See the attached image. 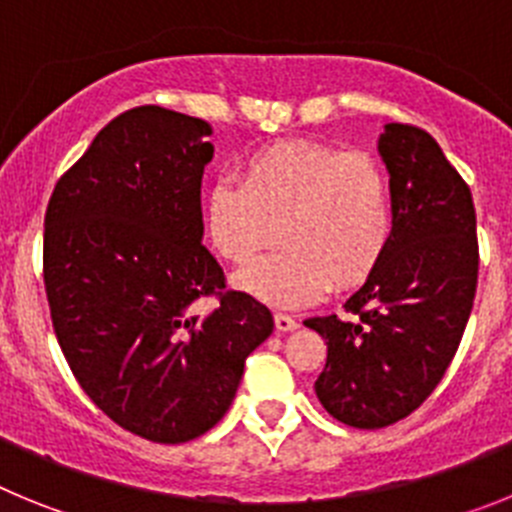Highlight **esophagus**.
Instances as JSON below:
<instances>
[{"mask_svg":"<svg viewBox=\"0 0 512 512\" xmlns=\"http://www.w3.org/2000/svg\"><path fill=\"white\" fill-rule=\"evenodd\" d=\"M274 323H277V328L284 330V333L297 328V320L292 318V315H287V312H277V315H274Z\"/></svg>","mask_w":512,"mask_h":512,"instance_id":"1","label":"esophagus"}]
</instances>
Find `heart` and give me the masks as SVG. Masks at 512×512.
I'll return each instance as SVG.
<instances>
[{"instance_id": "1", "label": "heart", "mask_w": 512, "mask_h": 512, "mask_svg": "<svg viewBox=\"0 0 512 512\" xmlns=\"http://www.w3.org/2000/svg\"><path fill=\"white\" fill-rule=\"evenodd\" d=\"M202 228L215 256L253 264L241 287L277 305H305L333 284L364 287L392 243L390 179L369 153L336 151L312 140H279L243 158L202 202Z\"/></svg>"}]
</instances>
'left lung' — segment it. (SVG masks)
<instances>
[{"label":"left lung","mask_w":512,"mask_h":512,"mask_svg":"<svg viewBox=\"0 0 512 512\" xmlns=\"http://www.w3.org/2000/svg\"><path fill=\"white\" fill-rule=\"evenodd\" d=\"M392 192V243L346 318L305 320L328 346L315 395L336 420L384 428L436 390L474 305L477 212L469 184L423 128L390 122L379 138Z\"/></svg>","instance_id":"left-lung-1"}]
</instances>
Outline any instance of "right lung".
<instances>
[{"label":"right lung","instance_id":"add662e5","mask_svg":"<svg viewBox=\"0 0 512 512\" xmlns=\"http://www.w3.org/2000/svg\"><path fill=\"white\" fill-rule=\"evenodd\" d=\"M200 117L143 104L110 120L56 182L43 230L53 333L89 400L120 428L184 443L223 418L274 328L202 246L212 158ZM202 299L216 305L200 313Z\"/></svg>","mask_w":512,"mask_h":512}]
</instances>
